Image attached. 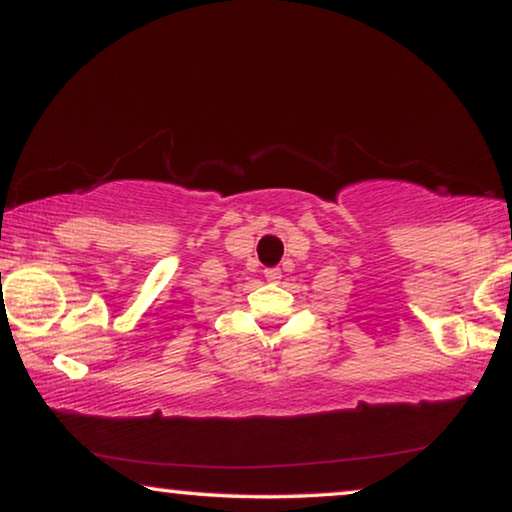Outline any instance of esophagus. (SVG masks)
Listing matches in <instances>:
<instances>
[{"label":"esophagus","instance_id":"1","mask_svg":"<svg viewBox=\"0 0 512 512\" xmlns=\"http://www.w3.org/2000/svg\"><path fill=\"white\" fill-rule=\"evenodd\" d=\"M265 279H268V282H272V284H277L279 279H282V270H279V268L265 270Z\"/></svg>","mask_w":512,"mask_h":512}]
</instances>
